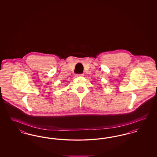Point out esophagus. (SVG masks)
<instances>
[{
  "label": "esophagus",
  "instance_id": "esophagus-1",
  "mask_svg": "<svg viewBox=\"0 0 157 157\" xmlns=\"http://www.w3.org/2000/svg\"><path fill=\"white\" fill-rule=\"evenodd\" d=\"M84 75L83 74H77V75H76V76H77V77H78V76H83Z\"/></svg>",
  "mask_w": 157,
  "mask_h": 157
}]
</instances>
